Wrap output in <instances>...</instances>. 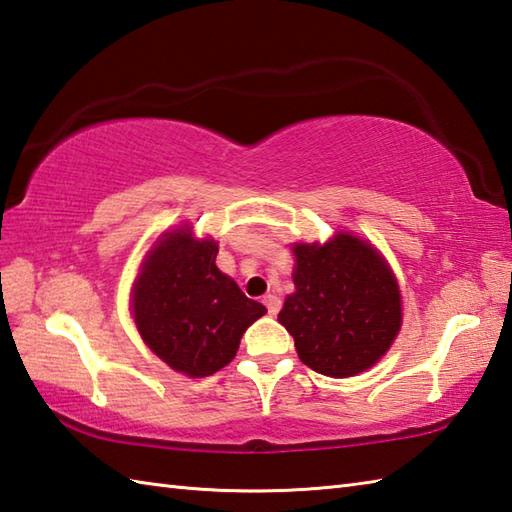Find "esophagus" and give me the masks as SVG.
I'll return each instance as SVG.
<instances>
[{"label": "esophagus", "mask_w": 512, "mask_h": 512, "mask_svg": "<svg viewBox=\"0 0 512 512\" xmlns=\"http://www.w3.org/2000/svg\"><path fill=\"white\" fill-rule=\"evenodd\" d=\"M264 306H266L270 317H275V314L281 310V299L275 297V295H266L264 297Z\"/></svg>", "instance_id": "1"}]
</instances>
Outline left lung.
<instances>
[{
  "label": "left lung",
  "instance_id": "1",
  "mask_svg": "<svg viewBox=\"0 0 512 512\" xmlns=\"http://www.w3.org/2000/svg\"><path fill=\"white\" fill-rule=\"evenodd\" d=\"M295 292L279 323L303 365L323 376L365 372L400 330V290L385 259L363 239L341 233L328 244H299Z\"/></svg>",
  "mask_w": 512,
  "mask_h": 512
}]
</instances>
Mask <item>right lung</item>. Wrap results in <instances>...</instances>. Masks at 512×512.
Segmentation results:
<instances>
[{"label": "right lung", "instance_id": "1", "mask_svg": "<svg viewBox=\"0 0 512 512\" xmlns=\"http://www.w3.org/2000/svg\"><path fill=\"white\" fill-rule=\"evenodd\" d=\"M213 239L178 228L151 248L134 288V321L151 352L187 376H211L233 361L250 323L264 317L215 266Z\"/></svg>", "mask_w": 512, "mask_h": 512}]
</instances>
